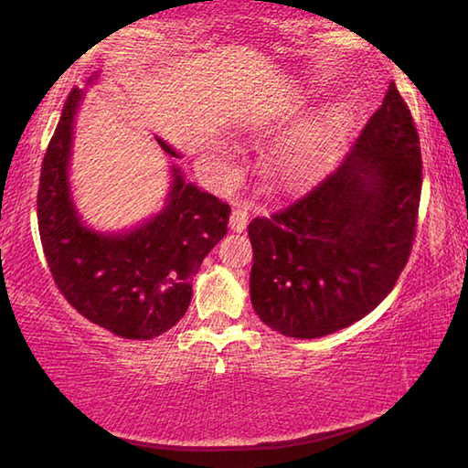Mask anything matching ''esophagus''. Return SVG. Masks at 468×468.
Instances as JSON below:
<instances>
[{
    "label": "esophagus",
    "instance_id": "1",
    "mask_svg": "<svg viewBox=\"0 0 468 468\" xmlns=\"http://www.w3.org/2000/svg\"><path fill=\"white\" fill-rule=\"evenodd\" d=\"M248 220H250V210L243 208V206H237L231 212V218H229V225H231L233 231L241 233L245 227H248Z\"/></svg>",
    "mask_w": 468,
    "mask_h": 468
}]
</instances>
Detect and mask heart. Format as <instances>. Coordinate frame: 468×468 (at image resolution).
<instances>
[{
	"label": "heart",
	"instance_id": "b5f03b06",
	"mask_svg": "<svg viewBox=\"0 0 468 468\" xmlns=\"http://www.w3.org/2000/svg\"><path fill=\"white\" fill-rule=\"evenodd\" d=\"M348 120H351V115H348L346 107H332L312 128L289 136L271 156V171L274 177L292 184V181L312 176L326 154L330 142L343 136ZM212 161L217 163L218 158L212 156Z\"/></svg>",
	"mask_w": 468,
	"mask_h": 468
}]
</instances>
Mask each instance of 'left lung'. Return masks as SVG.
<instances>
[{
  "mask_svg": "<svg viewBox=\"0 0 468 468\" xmlns=\"http://www.w3.org/2000/svg\"><path fill=\"white\" fill-rule=\"evenodd\" d=\"M421 181L419 133L392 82L336 171L250 223L260 320L284 336L318 338L382 303L413 250Z\"/></svg>",
  "mask_w": 468,
  "mask_h": 468,
  "instance_id": "1",
  "label": "left lung"
}]
</instances>
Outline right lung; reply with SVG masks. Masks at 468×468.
Instances as JSON below:
<instances>
[{
  "label": "right lung",
  "instance_id": "obj_1",
  "mask_svg": "<svg viewBox=\"0 0 468 468\" xmlns=\"http://www.w3.org/2000/svg\"><path fill=\"white\" fill-rule=\"evenodd\" d=\"M80 99L82 90L69 92L43 158L37 218L47 264L61 295L86 320L122 338L150 340L186 315L192 276L225 237L231 206L186 184L173 169L167 206L153 220L123 235L90 231L68 184ZM158 144L179 158L163 140Z\"/></svg>",
  "mask_w": 468,
  "mask_h": 468
}]
</instances>
